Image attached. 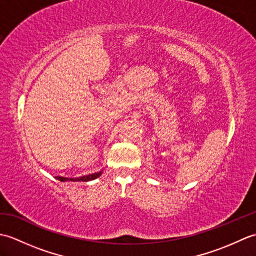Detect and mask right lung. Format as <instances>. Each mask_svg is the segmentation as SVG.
Segmentation results:
<instances>
[{
    "mask_svg": "<svg viewBox=\"0 0 256 256\" xmlns=\"http://www.w3.org/2000/svg\"><path fill=\"white\" fill-rule=\"evenodd\" d=\"M100 175H101V172L91 174V175L78 177V178H66V177L57 176L56 179H58V180H60V182H90V180H94V179L98 178Z\"/></svg>",
    "mask_w": 256,
    "mask_h": 256,
    "instance_id": "1",
    "label": "right lung"
}]
</instances>
